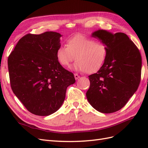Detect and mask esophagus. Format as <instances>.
Listing matches in <instances>:
<instances>
[{
	"mask_svg": "<svg viewBox=\"0 0 148 148\" xmlns=\"http://www.w3.org/2000/svg\"><path fill=\"white\" fill-rule=\"evenodd\" d=\"M74 77H75V78L76 79H78L80 77L78 75V74H77V73H75L74 74Z\"/></svg>",
	"mask_w": 148,
	"mask_h": 148,
	"instance_id": "esophagus-1",
	"label": "esophagus"
}]
</instances>
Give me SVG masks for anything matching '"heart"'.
<instances>
[{"mask_svg":"<svg viewBox=\"0 0 148 148\" xmlns=\"http://www.w3.org/2000/svg\"><path fill=\"white\" fill-rule=\"evenodd\" d=\"M107 54V48L104 43L77 35L66 41V46L58 47L56 58L62 66L69 67L75 57L77 61L72 67L74 70L93 73L104 65Z\"/></svg>","mask_w":148,"mask_h":148,"instance_id":"obj_1","label":"heart"}]
</instances>
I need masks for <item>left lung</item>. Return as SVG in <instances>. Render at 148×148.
I'll use <instances>...</instances> for the list:
<instances>
[{"instance_id":"left-lung-1","label":"left lung","mask_w":148,"mask_h":148,"mask_svg":"<svg viewBox=\"0 0 148 148\" xmlns=\"http://www.w3.org/2000/svg\"><path fill=\"white\" fill-rule=\"evenodd\" d=\"M107 48L106 61L96 73L89 76L88 102L97 111L113 113L123 107L141 81L142 60L140 51L123 33L106 30L93 33Z\"/></svg>"}]
</instances>
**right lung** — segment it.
Returning <instances> with one entry per match:
<instances>
[{"instance_id":"right-lung-1","label":"right lung","mask_w":148,"mask_h":148,"mask_svg":"<svg viewBox=\"0 0 148 148\" xmlns=\"http://www.w3.org/2000/svg\"><path fill=\"white\" fill-rule=\"evenodd\" d=\"M61 34L47 31L22 37L8 58L13 93L31 113L47 116L65 100L66 88L75 83L73 74L57 61Z\"/></svg>"}]
</instances>
